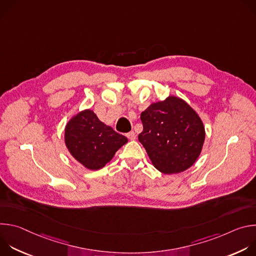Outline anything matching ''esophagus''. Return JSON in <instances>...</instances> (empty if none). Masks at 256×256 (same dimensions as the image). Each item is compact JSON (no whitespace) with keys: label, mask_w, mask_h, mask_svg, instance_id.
Here are the masks:
<instances>
[{"label":"esophagus","mask_w":256,"mask_h":256,"mask_svg":"<svg viewBox=\"0 0 256 256\" xmlns=\"http://www.w3.org/2000/svg\"><path fill=\"white\" fill-rule=\"evenodd\" d=\"M126 136H128V138H130V140H136V134H134V132H128V134H126Z\"/></svg>","instance_id":"obj_1"}]
</instances>
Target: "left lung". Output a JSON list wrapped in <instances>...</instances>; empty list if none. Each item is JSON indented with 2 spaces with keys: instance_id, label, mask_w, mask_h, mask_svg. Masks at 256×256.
Wrapping results in <instances>:
<instances>
[{
  "instance_id": "obj_1",
  "label": "left lung",
  "mask_w": 256,
  "mask_h": 256,
  "mask_svg": "<svg viewBox=\"0 0 256 256\" xmlns=\"http://www.w3.org/2000/svg\"><path fill=\"white\" fill-rule=\"evenodd\" d=\"M138 140L153 165L164 174L188 169L198 158L204 128L194 109L182 99L169 96L151 104L140 114Z\"/></svg>"
}]
</instances>
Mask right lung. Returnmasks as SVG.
I'll list each match as a JSON object with an SVG mask.
<instances>
[{
	"instance_id": "right-lung-1",
	"label": "right lung",
	"mask_w": 256,
	"mask_h": 256,
	"mask_svg": "<svg viewBox=\"0 0 256 256\" xmlns=\"http://www.w3.org/2000/svg\"><path fill=\"white\" fill-rule=\"evenodd\" d=\"M68 150L78 162L91 170L102 168L128 138L104 124L87 109L72 118L64 130Z\"/></svg>"
}]
</instances>
